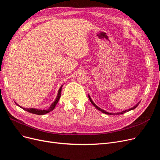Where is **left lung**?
Masks as SVG:
<instances>
[{
    "mask_svg": "<svg viewBox=\"0 0 160 160\" xmlns=\"http://www.w3.org/2000/svg\"><path fill=\"white\" fill-rule=\"evenodd\" d=\"M88 98H89V100H90V102L92 103V104L94 106V107L98 109V110H99V111H100L101 112H103V113H105V114H107V115H120V114H124V113H125L126 112H128V111H130V110H133V109H134L135 108H136L137 107H138V105H139V103H140V102H138V103H137L135 106H133V108H130V109H127V110H125V111H122V112H116V113H112V112H107V111H104V110H103V109H102L101 108H100L99 107H98V106L93 102V101L92 100V99H91V98H90V96H89V94H88Z\"/></svg>",
    "mask_w": 160,
    "mask_h": 160,
    "instance_id": "8db88e82",
    "label": "left lung"
}]
</instances>
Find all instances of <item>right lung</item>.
<instances>
[{"label": "right lung", "mask_w": 160, "mask_h": 160, "mask_svg": "<svg viewBox=\"0 0 160 160\" xmlns=\"http://www.w3.org/2000/svg\"><path fill=\"white\" fill-rule=\"evenodd\" d=\"M63 85H62L61 87H60V88H59L58 91V94H57V96L55 99V102H53L51 106L49 107V108L48 109H46V110H42V109H34V108H29V109H26V108H24L22 107H21V106H19L18 103H16V104H17V105H18L19 107H20L21 109L25 110L26 111L28 112H30V113H33V114H35V115H45V114L46 113H48L50 111H52L53 109H55L56 105L57 104L58 102L59 101V99L60 98V96H61V90H62V87Z\"/></svg>", "instance_id": "right-lung-1"}]
</instances>
